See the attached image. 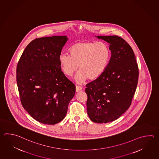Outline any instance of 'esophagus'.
<instances>
[{
  "mask_svg": "<svg viewBox=\"0 0 159 159\" xmlns=\"http://www.w3.org/2000/svg\"><path fill=\"white\" fill-rule=\"evenodd\" d=\"M82 87H80V86H78V85H76V92H79V91H81L82 90Z\"/></svg>",
  "mask_w": 159,
  "mask_h": 159,
  "instance_id": "esophagus-1",
  "label": "esophagus"
}]
</instances>
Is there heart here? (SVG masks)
Instances as JSON below:
<instances>
[{
  "instance_id": "heart-1",
  "label": "heart",
  "mask_w": 159,
  "mask_h": 159,
  "mask_svg": "<svg viewBox=\"0 0 159 159\" xmlns=\"http://www.w3.org/2000/svg\"><path fill=\"white\" fill-rule=\"evenodd\" d=\"M68 55L61 54L58 61L63 72L71 76L78 70L75 81L83 83L88 78L95 80L101 76L107 67L110 52L103 42L80 41L69 47Z\"/></svg>"
}]
</instances>
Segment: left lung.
Returning <instances> with one entry per match:
<instances>
[{
  "mask_svg": "<svg viewBox=\"0 0 159 159\" xmlns=\"http://www.w3.org/2000/svg\"><path fill=\"white\" fill-rule=\"evenodd\" d=\"M96 37L109 43L111 55L102 75L86 84L87 111L92 121L108 123L120 118L130 107L139 70L133 49L123 39L117 36Z\"/></svg>",
  "mask_w": 159,
  "mask_h": 159,
  "instance_id": "8db88e82",
  "label": "left lung"
}]
</instances>
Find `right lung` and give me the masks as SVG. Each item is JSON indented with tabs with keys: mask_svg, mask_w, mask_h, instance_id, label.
Segmentation results:
<instances>
[{
	"mask_svg": "<svg viewBox=\"0 0 159 159\" xmlns=\"http://www.w3.org/2000/svg\"><path fill=\"white\" fill-rule=\"evenodd\" d=\"M67 36L33 40L24 50L16 68V81L23 107L34 120L55 125L65 118L76 87L66 77L59 56Z\"/></svg>",
	"mask_w": 159,
	"mask_h": 159,
	"instance_id": "right-lung-1",
	"label": "right lung"
}]
</instances>
